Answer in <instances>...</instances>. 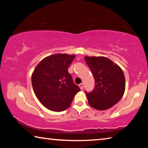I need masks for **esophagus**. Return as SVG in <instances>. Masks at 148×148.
Listing matches in <instances>:
<instances>
[{
	"instance_id": "34e87169",
	"label": "esophagus",
	"mask_w": 148,
	"mask_h": 148,
	"mask_svg": "<svg viewBox=\"0 0 148 148\" xmlns=\"http://www.w3.org/2000/svg\"><path fill=\"white\" fill-rule=\"evenodd\" d=\"M84 84H83V83L80 84L79 85V88H80V89H81V90H82V89H84Z\"/></svg>"
}]
</instances>
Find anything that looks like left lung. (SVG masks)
<instances>
[{
	"label": "left lung",
	"mask_w": 148,
	"mask_h": 148,
	"mask_svg": "<svg viewBox=\"0 0 148 148\" xmlns=\"http://www.w3.org/2000/svg\"><path fill=\"white\" fill-rule=\"evenodd\" d=\"M95 78L91 92H86L90 106L105 110L114 106L123 96L125 79L121 69L105 57H85Z\"/></svg>",
	"instance_id": "left-lung-1"
}]
</instances>
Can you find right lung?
Here are the masks:
<instances>
[{"label": "right lung", "mask_w": 148, "mask_h": 148, "mask_svg": "<svg viewBox=\"0 0 148 148\" xmlns=\"http://www.w3.org/2000/svg\"><path fill=\"white\" fill-rule=\"evenodd\" d=\"M76 56L59 53L46 57L32 74V85L39 101L52 111L61 112L71 106L79 87L68 68Z\"/></svg>", "instance_id": "1"}]
</instances>
